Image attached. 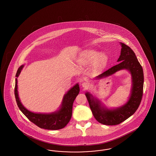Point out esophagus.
<instances>
[{"label":"esophagus","instance_id":"esophagus-1","mask_svg":"<svg viewBox=\"0 0 156 156\" xmlns=\"http://www.w3.org/2000/svg\"><path fill=\"white\" fill-rule=\"evenodd\" d=\"M82 86L83 87H84L85 89H87L89 87V83L87 82H83Z\"/></svg>","mask_w":156,"mask_h":156}]
</instances>
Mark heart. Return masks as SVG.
<instances>
[{
    "instance_id": "heart-1",
    "label": "heart",
    "mask_w": 156,
    "mask_h": 156,
    "mask_svg": "<svg viewBox=\"0 0 156 156\" xmlns=\"http://www.w3.org/2000/svg\"><path fill=\"white\" fill-rule=\"evenodd\" d=\"M81 62L86 65L94 63L93 70L97 72L103 69L108 62V57L94 50H86L81 55Z\"/></svg>"
}]
</instances>
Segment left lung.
Here are the masks:
<instances>
[{
    "label": "left lung",
    "instance_id": "1",
    "mask_svg": "<svg viewBox=\"0 0 156 156\" xmlns=\"http://www.w3.org/2000/svg\"><path fill=\"white\" fill-rule=\"evenodd\" d=\"M121 55L117 62L118 65L113 66L97 76L101 79L111 76L117 71L126 69L132 76V89L128 102L118 109L109 110L101 106L97 99L89 93L85 95L89 104L90 109L95 119L106 125H116L129 118L137 110L141 102L144 87L143 69L132 49L123 43Z\"/></svg>",
    "mask_w": 156,
    "mask_h": 156
}]
</instances>
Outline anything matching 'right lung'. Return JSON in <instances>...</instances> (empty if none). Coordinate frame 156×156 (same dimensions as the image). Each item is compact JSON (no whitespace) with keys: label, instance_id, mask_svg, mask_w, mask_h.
<instances>
[{"label":"right lung","instance_id":"add662e5","mask_svg":"<svg viewBox=\"0 0 156 156\" xmlns=\"http://www.w3.org/2000/svg\"><path fill=\"white\" fill-rule=\"evenodd\" d=\"M23 66L22 65L18 68L16 77L19 76ZM17 89V78H16L15 97L20 111L31 122L38 127L47 130H58L66 126L71 118L73 102L80 93V86L77 83L65 95L61 108L58 112L51 114H39L31 112L24 107L19 100Z\"/></svg>","mask_w":156,"mask_h":156}]
</instances>
